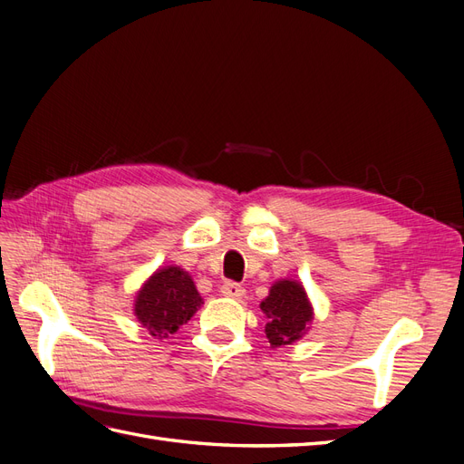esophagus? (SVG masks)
<instances>
[{"label":"esophagus","instance_id":"esophagus-1","mask_svg":"<svg viewBox=\"0 0 464 464\" xmlns=\"http://www.w3.org/2000/svg\"><path fill=\"white\" fill-rule=\"evenodd\" d=\"M220 292H222V296L234 298V300H240V298H244V294H246L244 286H242V285H237V283H234V280H227V283H224V285L220 286Z\"/></svg>","mask_w":464,"mask_h":464}]
</instances>
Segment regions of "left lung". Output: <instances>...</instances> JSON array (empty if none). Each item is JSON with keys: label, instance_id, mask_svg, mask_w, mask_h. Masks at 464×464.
I'll return each instance as SVG.
<instances>
[{"label": "left lung", "instance_id": "left-lung-1", "mask_svg": "<svg viewBox=\"0 0 464 464\" xmlns=\"http://www.w3.org/2000/svg\"><path fill=\"white\" fill-rule=\"evenodd\" d=\"M261 310L266 315L265 334L273 348L302 339L314 319V307L298 280H276Z\"/></svg>", "mask_w": 464, "mask_h": 464}]
</instances>
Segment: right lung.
I'll return each instance as SVG.
<instances>
[{
    "mask_svg": "<svg viewBox=\"0 0 464 464\" xmlns=\"http://www.w3.org/2000/svg\"><path fill=\"white\" fill-rule=\"evenodd\" d=\"M201 304L203 300L189 273L168 265L137 292L133 314L154 339H166L188 323Z\"/></svg>",
    "mask_w": 464,
    "mask_h": 464,
    "instance_id": "right-lung-1",
    "label": "right lung"
}]
</instances>
